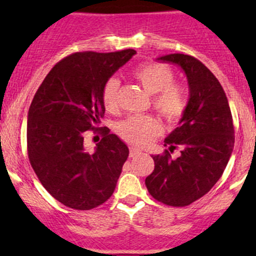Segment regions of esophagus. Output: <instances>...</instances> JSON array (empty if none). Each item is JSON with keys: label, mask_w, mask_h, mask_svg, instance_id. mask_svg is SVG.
Returning <instances> with one entry per match:
<instances>
[{"label": "esophagus", "mask_w": 256, "mask_h": 256, "mask_svg": "<svg viewBox=\"0 0 256 256\" xmlns=\"http://www.w3.org/2000/svg\"><path fill=\"white\" fill-rule=\"evenodd\" d=\"M141 152L138 151V148H135V147H130V157H135L138 156V154H140Z\"/></svg>", "instance_id": "obj_1"}]
</instances>
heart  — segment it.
Wrapping results in <instances>:
<instances>
[{
	"instance_id": "1",
	"label": "heart",
	"mask_w": 256,
	"mask_h": 256,
	"mask_svg": "<svg viewBox=\"0 0 256 256\" xmlns=\"http://www.w3.org/2000/svg\"><path fill=\"white\" fill-rule=\"evenodd\" d=\"M134 78L152 94V105L167 121L177 122L184 115L188 99L186 89L174 82V72L160 62L144 63L134 70ZM120 82L116 78L106 80L102 90V100L108 112L118 106ZM118 135L126 142L138 147L147 146L162 131L161 122L154 116H130L118 125Z\"/></svg>"
}]
</instances>
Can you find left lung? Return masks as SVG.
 I'll list each match as a JSON object with an SVG mask.
<instances>
[{"label":"left lung","mask_w":256,"mask_h":256,"mask_svg":"<svg viewBox=\"0 0 256 256\" xmlns=\"http://www.w3.org/2000/svg\"><path fill=\"white\" fill-rule=\"evenodd\" d=\"M158 60L183 69L190 100L180 126L164 140L168 150L152 156L154 170L144 183L150 194L172 207H186L207 194L228 164L234 147V125L220 82L197 58L167 54ZM181 154L172 159L174 149Z\"/></svg>","instance_id":"1"}]
</instances>
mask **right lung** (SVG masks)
<instances>
[{
    "instance_id": "add662e5",
    "label": "right lung",
    "mask_w": 256,
    "mask_h": 256,
    "mask_svg": "<svg viewBox=\"0 0 256 256\" xmlns=\"http://www.w3.org/2000/svg\"><path fill=\"white\" fill-rule=\"evenodd\" d=\"M134 54V49L70 54L52 68L33 98L28 158L43 187L66 207L96 208L115 190L128 148L109 128H100L105 114L102 90ZM89 130L103 136L92 154L84 146Z\"/></svg>"
}]
</instances>
